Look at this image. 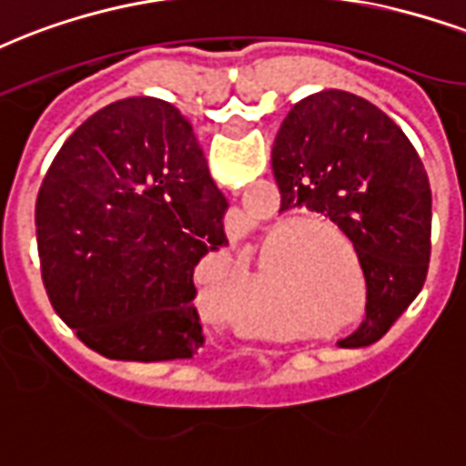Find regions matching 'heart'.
Returning a JSON list of instances; mask_svg holds the SVG:
<instances>
[{
  "label": "heart",
  "instance_id": "obj_1",
  "mask_svg": "<svg viewBox=\"0 0 466 466\" xmlns=\"http://www.w3.org/2000/svg\"><path fill=\"white\" fill-rule=\"evenodd\" d=\"M305 227H319L329 229L328 225H296L290 227V234ZM283 234H276L266 241L261 248V264H268V276L279 280V286L296 305V315L303 325L310 328H325L332 325L337 318H342L351 310V305L357 300V283L351 279V273L339 264V258L328 254L322 247H308V244H281ZM278 246L279 248L276 249ZM354 266L361 271V264L357 254L347 247ZM241 279V273H239ZM251 329H257L258 335L268 337H289L293 329L279 322H251Z\"/></svg>",
  "mask_w": 466,
  "mask_h": 466
}]
</instances>
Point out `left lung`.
Returning <instances> with one entry per match:
<instances>
[{"label": "left lung", "mask_w": 466, "mask_h": 466, "mask_svg": "<svg viewBox=\"0 0 466 466\" xmlns=\"http://www.w3.org/2000/svg\"><path fill=\"white\" fill-rule=\"evenodd\" d=\"M271 168L280 212H319L354 244L367 319L342 344L376 342L420 293L431 264L432 195L413 144L369 99L322 90L290 106Z\"/></svg>", "instance_id": "obj_1"}]
</instances>
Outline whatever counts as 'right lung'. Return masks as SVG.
<instances>
[{
  "instance_id": "1",
  "label": "right lung",
  "mask_w": 466,
  "mask_h": 466,
  "mask_svg": "<svg viewBox=\"0 0 466 466\" xmlns=\"http://www.w3.org/2000/svg\"><path fill=\"white\" fill-rule=\"evenodd\" d=\"M225 209L176 106L106 105L60 147L35 200L53 310L106 360H190L205 344L193 273L227 247Z\"/></svg>"
}]
</instances>
